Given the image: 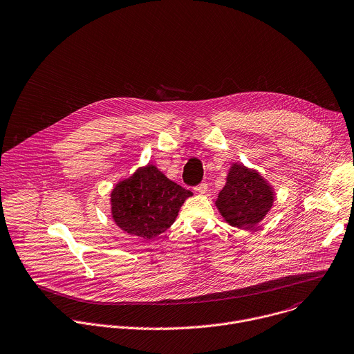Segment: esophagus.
Here are the masks:
<instances>
[{
	"label": "esophagus",
	"instance_id": "esophagus-1",
	"mask_svg": "<svg viewBox=\"0 0 354 354\" xmlns=\"http://www.w3.org/2000/svg\"><path fill=\"white\" fill-rule=\"evenodd\" d=\"M194 190H196L198 194H205L207 190H208V185H207V183H200L198 186L194 187Z\"/></svg>",
	"mask_w": 354,
	"mask_h": 354
}]
</instances>
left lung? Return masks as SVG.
Wrapping results in <instances>:
<instances>
[{
	"instance_id": "8db88e82",
	"label": "left lung",
	"mask_w": 354,
	"mask_h": 354,
	"mask_svg": "<svg viewBox=\"0 0 354 354\" xmlns=\"http://www.w3.org/2000/svg\"><path fill=\"white\" fill-rule=\"evenodd\" d=\"M274 200L272 185L257 169L233 162L215 207L230 226L254 229L271 211Z\"/></svg>"
}]
</instances>
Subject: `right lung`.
I'll return each instance as SVG.
<instances>
[{
    "label": "right lung",
    "mask_w": 354,
    "mask_h": 354,
    "mask_svg": "<svg viewBox=\"0 0 354 354\" xmlns=\"http://www.w3.org/2000/svg\"><path fill=\"white\" fill-rule=\"evenodd\" d=\"M190 196V190L172 182L149 162L113 186L109 194L111 215L125 233L149 241L175 222Z\"/></svg>",
    "instance_id": "1"
}]
</instances>
